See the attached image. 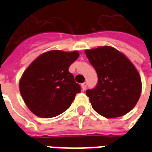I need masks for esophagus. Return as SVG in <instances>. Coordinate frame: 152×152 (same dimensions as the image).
I'll use <instances>...</instances> for the list:
<instances>
[{
    "label": "esophagus",
    "mask_w": 152,
    "mask_h": 152,
    "mask_svg": "<svg viewBox=\"0 0 152 152\" xmlns=\"http://www.w3.org/2000/svg\"><path fill=\"white\" fill-rule=\"evenodd\" d=\"M86 87H87V83L84 82L83 84H81V88H82L83 90H86Z\"/></svg>",
    "instance_id": "1"
}]
</instances>
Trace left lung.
Returning a JSON list of instances; mask_svg holds the SVG:
<instances>
[{
    "instance_id": "obj_1",
    "label": "left lung",
    "mask_w": 152,
    "mask_h": 152,
    "mask_svg": "<svg viewBox=\"0 0 152 152\" xmlns=\"http://www.w3.org/2000/svg\"><path fill=\"white\" fill-rule=\"evenodd\" d=\"M85 53L99 77L95 88L86 90L94 110L106 118L120 117L130 112L142 92L140 76L134 64L111 46Z\"/></svg>"
}]
</instances>
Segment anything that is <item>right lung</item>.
Masks as SVG:
<instances>
[{"instance_id": "1", "label": "right lung", "mask_w": 152, "mask_h": 152, "mask_svg": "<svg viewBox=\"0 0 152 152\" xmlns=\"http://www.w3.org/2000/svg\"><path fill=\"white\" fill-rule=\"evenodd\" d=\"M78 51L51 50L40 54L28 66L19 81L22 98L33 114L51 118L70 107L80 86L69 72Z\"/></svg>"}]
</instances>
